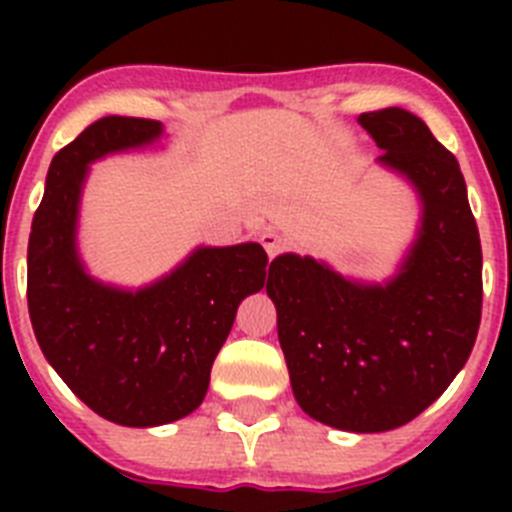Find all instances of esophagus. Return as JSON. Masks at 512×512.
I'll use <instances>...</instances> for the list:
<instances>
[{"mask_svg":"<svg viewBox=\"0 0 512 512\" xmlns=\"http://www.w3.org/2000/svg\"><path fill=\"white\" fill-rule=\"evenodd\" d=\"M261 246H264V251L269 253V259H274L277 253L284 251V241H282V235L277 233H271V230H266V233H261Z\"/></svg>","mask_w":512,"mask_h":512,"instance_id":"esophagus-1","label":"esophagus"}]
</instances>
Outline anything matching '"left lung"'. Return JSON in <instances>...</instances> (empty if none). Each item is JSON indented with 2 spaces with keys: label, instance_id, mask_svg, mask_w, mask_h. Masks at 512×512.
<instances>
[{
  "label": "left lung",
  "instance_id": "left-lung-1",
  "mask_svg": "<svg viewBox=\"0 0 512 512\" xmlns=\"http://www.w3.org/2000/svg\"><path fill=\"white\" fill-rule=\"evenodd\" d=\"M359 125L384 151L379 164L418 192L413 246L384 284L282 253L266 295L297 405L338 431L382 433L418 418L467 364L482 318V246L459 161L420 117L387 107Z\"/></svg>",
  "mask_w": 512,
  "mask_h": 512
}]
</instances>
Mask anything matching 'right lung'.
I'll use <instances>...</instances> for the list:
<instances>
[{"label": "right lung", "mask_w": 512, "mask_h": 512, "mask_svg": "<svg viewBox=\"0 0 512 512\" xmlns=\"http://www.w3.org/2000/svg\"><path fill=\"white\" fill-rule=\"evenodd\" d=\"M164 125L110 115L53 156L27 243V310L48 364L102 418L130 428L200 408L238 305L266 279L259 243L192 251L148 287L94 279L76 248L89 164L153 146Z\"/></svg>", "instance_id": "right-lung-1"}]
</instances>
